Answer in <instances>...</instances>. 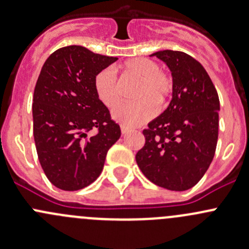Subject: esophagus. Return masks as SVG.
I'll return each instance as SVG.
<instances>
[{
    "instance_id": "34e87169",
    "label": "esophagus",
    "mask_w": 249,
    "mask_h": 249,
    "mask_svg": "<svg viewBox=\"0 0 249 249\" xmlns=\"http://www.w3.org/2000/svg\"><path fill=\"white\" fill-rule=\"evenodd\" d=\"M120 130H122V134L123 135H126L127 132L130 131V127L125 126V125H122V126H120Z\"/></svg>"
}]
</instances>
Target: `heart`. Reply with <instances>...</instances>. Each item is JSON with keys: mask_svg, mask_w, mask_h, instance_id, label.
<instances>
[{"mask_svg": "<svg viewBox=\"0 0 249 249\" xmlns=\"http://www.w3.org/2000/svg\"><path fill=\"white\" fill-rule=\"evenodd\" d=\"M125 76L139 79L135 96L139 101L123 104L113 112V118L122 124L136 126L147 122L157 112V105L161 108L169 101L173 91V79L166 72L159 70V64L147 57H134L122 65ZM94 90L97 99L108 108L120 101L119 87L109 69L102 70L94 79Z\"/></svg>", "mask_w": 249, "mask_h": 249, "instance_id": "b5f03b06", "label": "heart"}]
</instances>
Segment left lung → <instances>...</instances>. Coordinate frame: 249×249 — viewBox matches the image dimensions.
I'll use <instances>...</instances> for the list:
<instances>
[{
	"label": "left lung",
	"mask_w": 249,
	"mask_h": 249,
	"mask_svg": "<svg viewBox=\"0 0 249 249\" xmlns=\"http://www.w3.org/2000/svg\"><path fill=\"white\" fill-rule=\"evenodd\" d=\"M173 79L169 107L143 130L145 143L136 162L152 183L183 192L194 187L212 162L218 141L219 97L197 60L183 52L160 50Z\"/></svg>",
	"instance_id": "8db88e82"
}]
</instances>
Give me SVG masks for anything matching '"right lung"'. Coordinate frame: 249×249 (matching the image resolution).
I'll return each mask as SVG.
<instances>
[{
  "mask_svg": "<svg viewBox=\"0 0 249 249\" xmlns=\"http://www.w3.org/2000/svg\"><path fill=\"white\" fill-rule=\"evenodd\" d=\"M117 60L69 46L55 50L42 67L32 104L34 137L42 169L59 189L91 184L119 140L120 126L94 90L96 74Z\"/></svg>",
  "mask_w": 249,
  "mask_h": 249,
  "instance_id": "1",
  "label": "right lung"
}]
</instances>
